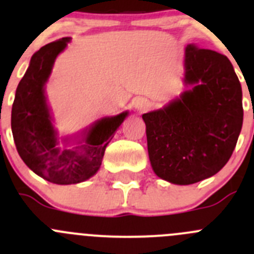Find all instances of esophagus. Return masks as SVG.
Listing matches in <instances>:
<instances>
[{
  "label": "esophagus",
  "instance_id": "esophagus-1",
  "mask_svg": "<svg viewBox=\"0 0 254 254\" xmlns=\"http://www.w3.org/2000/svg\"><path fill=\"white\" fill-rule=\"evenodd\" d=\"M148 106H149V102L145 99H136L134 101V107H135L136 111H139V113H143V111L147 110Z\"/></svg>",
  "mask_w": 254,
  "mask_h": 254
}]
</instances>
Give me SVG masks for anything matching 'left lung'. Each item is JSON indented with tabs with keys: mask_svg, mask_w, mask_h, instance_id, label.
Returning <instances> with one entry per match:
<instances>
[{
	"mask_svg": "<svg viewBox=\"0 0 254 254\" xmlns=\"http://www.w3.org/2000/svg\"><path fill=\"white\" fill-rule=\"evenodd\" d=\"M184 81L193 87L163 109L143 114L153 171L176 185L218 173L243 124L242 87L227 57L187 45Z\"/></svg>",
	"mask_w": 254,
	"mask_h": 254,
	"instance_id": "left-lung-1",
	"label": "left lung"
}]
</instances>
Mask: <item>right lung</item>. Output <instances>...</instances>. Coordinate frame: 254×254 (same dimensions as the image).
<instances>
[{
    "label": "right lung",
    "instance_id": "1",
    "mask_svg": "<svg viewBox=\"0 0 254 254\" xmlns=\"http://www.w3.org/2000/svg\"><path fill=\"white\" fill-rule=\"evenodd\" d=\"M69 38L49 43L31 57L26 73L16 88L11 129L19 155L34 173L52 184L72 185L92 177L101 166L105 149L127 111L97 120L86 132L84 144L61 150L47 104L44 86L54 61Z\"/></svg>",
    "mask_w": 254,
    "mask_h": 254
}]
</instances>
